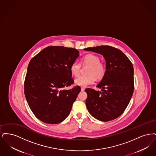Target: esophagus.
I'll use <instances>...</instances> for the list:
<instances>
[{
  "label": "esophagus",
  "instance_id": "obj_1",
  "mask_svg": "<svg viewBox=\"0 0 156 156\" xmlns=\"http://www.w3.org/2000/svg\"><path fill=\"white\" fill-rule=\"evenodd\" d=\"M85 90V88H83V87H81V90L82 91H83Z\"/></svg>",
  "mask_w": 156,
  "mask_h": 156
}]
</instances>
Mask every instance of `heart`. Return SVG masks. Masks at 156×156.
<instances>
[{
    "instance_id": "1",
    "label": "heart",
    "mask_w": 156,
    "mask_h": 156,
    "mask_svg": "<svg viewBox=\"0 0 156 156\" xmlns=\"http://www.w3.org/2000/svg\"><path fill=\"white\" fill-rule=\"evenodd\" d=\"M100 58L95 54H89L82 57L81 64L82 66H89L87 70V75L80 76L75 81L76 85L81 87H87L93 84L95 82V78L100 80L102 79L106 74V66L100 62ZM81 65L77 61H74L70 67L71 74L75 77L79 76Z\"/></svg>"
}]
</instances>
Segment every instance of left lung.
<instances>
[{"label": "left lung", "instance_id": "obj_1", "mask_svg": "<svg viewBox=\"0 0 156 156\" xmlns=\"http://www.w3.org/2000/svg\"><path fill=\"white\" fill-rule=\"evenodd\" d=\"M103 55L106 74L97 85L101 91L87 88L86 106L90 114L103 122L116 119L126 109L133 95L134 70L131 61L119 49L109 45L85 48Z\"/></svg>", "mask_w": 156, "mask_h": 156}]
</instances>
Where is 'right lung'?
I'll return each mask as SVG.
<instances>
[{
	"label": "right lung",
	"instance_id": "1",
	"mask_svg": "<svg viewBox=\"0 0 156 156\" xmlns=\"http://www.w3.org/2000/svg\"><path fill=\"white\" fill-rule=\"evenodd\" d=\"M79 51L63 46H50L30 60L24 81V94L37 119L49 124L62 122L70 113L81 91L73 84L70 67Z\"/></svg>",
	"mask_w": 156,
	"mask_h": 156
}]
</instances>
